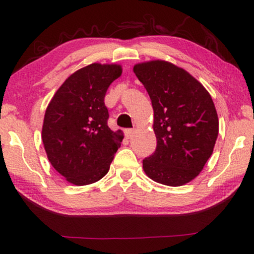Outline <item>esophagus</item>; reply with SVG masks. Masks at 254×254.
Wrapping results in <instances>:
<instances>
[{
  "label": "esophagus",
  "mask_w": 254,
  "mask_h": 254,
  "mask_svg": "<svg viewBox=\"0 0 254 254\" xmlns=\"http://www.w3.org/2000/svg\"><path fill=\"white\" fill-rule=\"evenodd\" d=\"M133 133H134V128H127V130H126V136L127 139H131L133 136Z\"/></svg>",
  "instance_id": "esophagus-1"
}]
</instances>
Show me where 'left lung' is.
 I'll list each match as a JSON object with an SVG mask.
<instances>
[{"label": "left lung", "mask_w": 254, "mask_h": 254, "mask_svg": "<svg viewBox=\"0 0 254 254\" xmlns=\"http://www.w3.org/2000/svg\"><path fill=\"white\" fill-rule=\"evenodd\" d=\"M153 107L157 148L143 159L150 179L183 186L203 170L218 135V118L209 93L195 77L166 60L133 67Z\"/></svg>", "instance_id": "1"}]
</instances>
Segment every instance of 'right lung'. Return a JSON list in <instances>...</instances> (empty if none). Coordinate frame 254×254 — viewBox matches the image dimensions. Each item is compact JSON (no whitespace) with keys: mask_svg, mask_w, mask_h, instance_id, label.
Returning a JSON list of instances; mask_svg holds the SVG:
<instances>
[{"mask_svg":"<svg viewBox=\"0 0 254 254\" xmlns=\"http://www.w3.org/2000/svg\"><path fill=\"white\" fill-rule=\"evenodd\" d=\"M122 74L118 64L80 68L57 89L47 106L42 142L51 166L68 183L85 186L109 173L123 132L107 126L104 97L109 86Z\"/></svg>","mask_w":254,"mask_h":254,"instance_id":"add662e5","label":"right lung"}]
</instances>
